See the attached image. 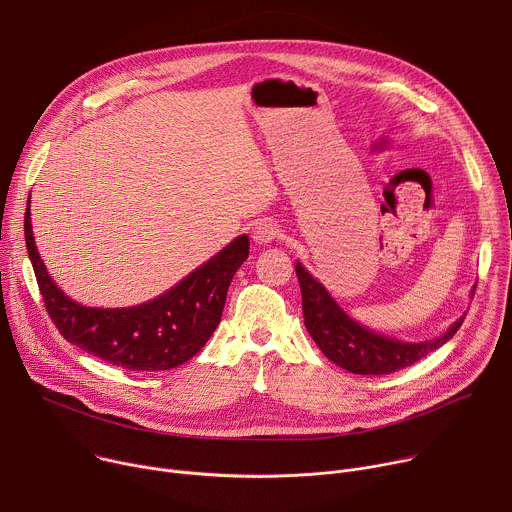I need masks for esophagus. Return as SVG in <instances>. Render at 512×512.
Returning <instances> with one entry per match:
<instances>
[{
  "label": "esophagus",
  "mask_w": 512,
  "mask_h": 512,
  "mask_svg": "<svg viewBox=\"0 0 512 512\" xmlns=\"http://www.w3.org/2000/svg\"><path fill=\"white\" fill-rule=\"evenodd\" d=\"M279 237H281V231H279V227H277L275 223H271V221H265V223L257 225L255 231H253V241H255L257 245H269V243H273V241L279 239Z\"/></svg>",
  "instance_id": "34e87169"
}]
</instances>
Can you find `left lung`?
Segmentation results:
<instances>
[{
    "label": "left lung",
    "instance_id": "1",
    "mask_svg": "<svg viewBox=\"0 0 512 512\" xmlns=\"http://www.w3.org/2000/svg\"><path fill=\"white\" fill-rule=\"evenodd\" d=\"M296 275L302 287L304 322L318 348L340 369L354 375H391L421 360L435 348L446 344L462 326L456 320L448 332L427 342H399L354 322L314 279L302 263H296Z\"/></svg>",
    "mask_w": 512,
    "mask_h": 512
}]
</instances>
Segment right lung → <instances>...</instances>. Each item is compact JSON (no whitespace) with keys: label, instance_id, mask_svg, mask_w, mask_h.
<instances>
[{"label":"right lung","instance_id":"right-lung-1","mask_svg":"<svg viewBox=\"0 0 512 512\" xmlns=\"http://www.w3.org/2000/svg\"><path fill=\"white\" fill-rule=\"evenodd\" d=\"M24 235L46 312L58 332L127 371H170L190 360L221 322L233 275L249 257V237L241 235L156 300L103 310L72 302L46 271L32 235L30 198Z\"/></svg>","mask_w":512,"mask_h":512}]
</instances>
